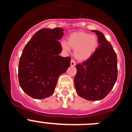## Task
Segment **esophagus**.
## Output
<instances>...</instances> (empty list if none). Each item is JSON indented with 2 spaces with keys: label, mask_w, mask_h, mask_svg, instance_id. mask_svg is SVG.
Here are the masks:
<instances>
[{
  "label": "esophagus",
  "mask_w": 132,
  "mask_h": 132,
  "mask_svg": "<svg viewBox=\"0 0 132 132\" xmlns=\"http://www.w3.org/2000/svg\"><path fill=\"white\" fill-rule=\"evenodd\" d=\"M75 65H76V63H75V60L71 59V67H73V66H75Z\"/></svg>",
  "instance_id": "obj_1"
}]
</instances>
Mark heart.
Instances as JSON below:
<instances>
[{
	"mask_svg": "<svg viewBox=\"0 0 132 132\" xmlns=\"http://www.w3.org/2000/svg\"><path fill=\"white\" fill-rule=\"evenodd\" d=\"M70 47L74 49V55L80 61H85L90 57L98 47V39L96 36L85 32H74L68 38V43L63 42L61 47L68 52Z\"/></svg>",
	"mask_w": 132,
	"mask_h": 132,
	"instance_id": "heart-1",
	"label": "heart"
}]
</instances>
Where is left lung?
Masks as SVG:
<instances>
[{
	"label": "left lung",
	"mask_w": 132,
	"mask_h": 132,
	"mask_svg": "<svg viewBox=\"0 0 132 132\" xmlns=\"http://www.w3.org/2000/svg\"><path fill=\"white\" fill-rule=\"evenodd\" d=\"M99 45L93 55L77 64L74 83L77 93L88 101H99L111 91L118 77L117 56L103 34L92 30Z\"/></svg>",
	"instance_id": "left-lung-1"
}]
</instances>
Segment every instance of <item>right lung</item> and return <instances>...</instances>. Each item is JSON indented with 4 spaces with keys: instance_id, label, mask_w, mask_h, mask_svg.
Here are the masks:
<instances>
[{
    "instance_id": "obj_1",
    "label": "right lung",
    "mask_w": 132,
    "mask_h": 132,
    "mask_svg": "<svg viewBox=\"0 0 132 132\" xmlns=\"http://www.w3.org/2000/svg\"><path fill=\"white\" fill-rule=\"evenodd\" d=\"M63 29L43 28L32 36L23 50L18 65L21 88L28 96L43 99L53 94L57 79L70 66L71 57L59 55V40Z\"/></svg>"
}]
</instances>
